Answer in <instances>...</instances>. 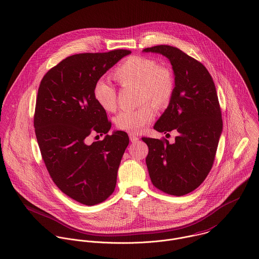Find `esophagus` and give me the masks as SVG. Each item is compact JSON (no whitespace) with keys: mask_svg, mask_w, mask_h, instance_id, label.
<instances>
[{"mask_svg":"<svg viewBox=\"0 0 259 259\" xmlns=\"http://www.w3.org/2000/svg\"><path fill=\"white\" fill-rule=\"evenodd\" d=\"M128 137H130V140L132 143H137L139 141V137L136 136V134H128Z\"/></svg>","mask_w":259,"mask_h":259,"instance_id":"1","label":"esophagus"}]
</instances>
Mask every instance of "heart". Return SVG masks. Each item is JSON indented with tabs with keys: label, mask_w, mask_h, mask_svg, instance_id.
Instances as JSON below:
<instances>
[{
	"label": "heart",
	"mask_w": 259,
	"mask_h": 259,
	"mask_svg": "<svg viewBox=\"0 0 259 259\" xmlns=\"http://www.w3.org/2000/svg\"><path fill=\"white\" fill-rule=\"evenodd\" d=\"M114 78L122 87H137V109L121 110L114 118L117 128L132 134L144 131L155 118L156 110L166 107L172 100L176 90V79L170 67L159 64L157 60L145 56H131L120 63L113 72ZM93 97L105 111H114L117 104L115 87L103 79L93 87Z\"/></svg>",
	"instance_id": "b5f03b06"
}]
</instances>
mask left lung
<instances>
[{"label":"left lung","instance_id":"left-lung-1","mask_svg":"<svg viewBox=\"0 0 259 259\" xmlns=\"http://www.w3.org/2000/svg\"><path fill=\"white\" fill-rule=\"evenodd\" d=\"M166 56L172 64L176 90L169 106L154 128L169 135L175 143L142 138L149 147L146 158L153 185L172 196L197 189L212 169L223 122L216 87L207 68L182 50L158 45L144 49Z\"/></svg>","mask_w":259,"mask_h":259}]
</instances>
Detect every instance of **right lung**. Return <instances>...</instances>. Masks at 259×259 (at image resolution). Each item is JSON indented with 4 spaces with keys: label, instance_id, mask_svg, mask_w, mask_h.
Segmentation results:
<instances>
[{
    "label": "right lung",
    "instance_id": "1",
    "mask_svg": "<svg viewBox=\"0 0 259 259\" xmlns=\"http://www.w3.org/2000/svg\"><path fill=\"white\" fill-rule=\"evenodd\" d=\"M130 50L80 53L52 67L38 89L34 127L42 159L55 185L71 199L92 206L114 191L117 170L128 146L126 133L116 131L102 141L86 144L91 133L111 127L93 97L95 82Z\"/></svg>",
    "mask_w": 259,
    "mask_h": 259
}]
</instances>
